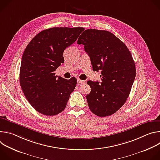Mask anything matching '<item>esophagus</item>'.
Wrapping results in <instances>:
<instances>
[{
  "instance_id": "esophagus-1",
  "label": "esophagus",
  "mask_w": 160,
  "mask_h": 160,
  "mask_svg": "<svg viewBox=\"0 0 160 160\" xmlns=\"http://www.w3.org/2000/svg\"><path fill=\"white\" fill-rule=\"evenodd\" d=\"M77 83H78V85L79 86H81L82 85L85 83V82L83 81V80H80V79H78V80H77Z\"/></svg>"
}]
</instances>
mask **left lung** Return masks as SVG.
Listing matches in <instances>:
<instances>
[{
	"label": "left lung",
	"instance_id": "obj_1",
	"mask_svg": "<svg viewBox=\"0 0 160 160\" xmlns=\"http://www.w3.org/2000/svg\"><path fill=\"white\" fill-rule=\"evenodd\" d=\"M93 71H101V82L88 81L89 109L100 117L116 112L126 102L135 78V66L125 43L106 30L88 29L79 37Z\"/></svg>",
	"mask_w": 160,
	"mask_h": 160
}]
</instances>
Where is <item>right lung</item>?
I'll list each match as a JSON object with an SVG mask.
<instances>
[{"label": "right lung", "instance_id": "1", "mask_svg": "<svg viewBox=\"0 0 160 160\" xmlns=\"http://www.w3.org/2000/svg\"><path fill=\"white\" fill-rule=\"evenodd\" d=\"M84 28L54 27L44 30L30 41L22 56L19 82L25 96L42 115L54 116L66 108L77 79L66 80L54 72L64 62L63 52Z\"/></svg>", "mask_w": 160, "mask_h": 160}]
</instances>
